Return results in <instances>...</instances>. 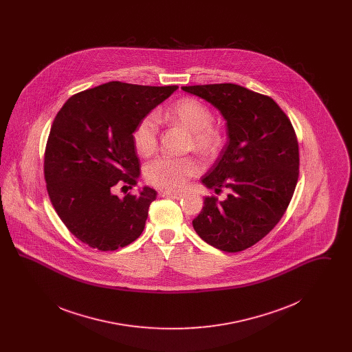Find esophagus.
<instances>
[{
  "label": "esophagus",
  "mask_w": 352,
  "mask_h": 352,
  "mask_svg": "<svg viewBox=\"0 0 352 352\" xmlns=\"http://www.w3.org/2000/svg\"><path fill=\"white\" fill-rule=\"evenodd\" d=\"M160 195L166 197V198H173V199H179L184 197L182 192H175V191H162Z\"/></svg>",
  "instance_id": "obj_1"
}]
</instances>
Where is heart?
I'll use <instances>...</instances> for the list:
<instances>
[{"instance_id":"b5f03b06","label":"heart","mask_w":352,"mask_h":352,"mask_svg":"<svg viewBox=\"0 0 352 352\" xmlns=\"http://www.w3.org/2000/svg\"><path fill=\"white\" fill-rule=\"evenodd\" d=\"M164 118L190 131L188 146L206 157L218 154L226 142L223 131L212 122V111L197 98L186 96L174 101L165 109ZM132 142L140 155L148 157L155 151L158 146V121L154 115H146L135 124ZM201 170V164L195 157H158L145 166L144 175L153 187L171 191L184 187Z\"/></svg>"}]
</instances>
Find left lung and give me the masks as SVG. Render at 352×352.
Instances as JSON below:
<instances>
[{
    "label": "left lung",
    "instance_id": "1",
    "mask_svg": "<svg viewBox=\"0 0 352 352\" xmlns=\"http://www.w3.org/2000/svg\"><path fill=\"white\" fill-rule=\"evenodd\" d=\"M215 105L227 120L228 142L201 178L226 201L207 195L194 230L210 245L240 252L276 227L294 194L300 151L294 128L270 96L232 83L182 87Z\"/></svg>",
    "mask_w": 352,
    "mask_h": 352
}]
</instances>
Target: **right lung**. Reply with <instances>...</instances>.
Returning <instances> with one entry per match:
<instances>
[{"label": "right lung", "instance_id": "add662e5", "mask_svg": "<svg viewBox=\"0 0 352 352\" xmlns=\"http://www.w3.org/2000/svg\"><path fill=\"white\" fill-rule=\"evenodd\" d=\"M177 88L109 82L72 95L54 118L43 165L47 192L68 231L88 247L116 251L142 234L157 192L145 187L120 199L113 188L137 184L132 131Z\"/></svg>", "mask_w": 352, "mask_h": 352}]
</instances>
